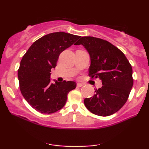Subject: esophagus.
I'll use <instances>...</instances> for the list:
<instances>
[{
    "mask_svg": "<svg viewBox=\"0 0 149 149\" xmlns=\"http://www.w3.org/2000/svg\"><path fill=\"white\" fill-rule=\"evenodd\" d=\"M83 85H84V83H77V86L79 87H82Z\"/></svg>",
    "mask_w": 149,
    "mask_h": 149,
    "instance_id": "obj_1",
    "label": "esophagus"
}]
</instances>
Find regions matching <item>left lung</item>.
<instances>
[{
  "label": "left lung",
  "mask_w": 149,
  "mask_h": 149,
  "mask_svg": "<svg viewBox=\"0 0 149 149\" xmlns=\"http://www.w3.org/2000/svg\"><path fill=\"white\" fill-rule=\"evenodd\" d=\"M75 45H82L91 59L89 76L99 79L102 86L93 96L84 100L85 107L94 115L107 117L115 113L127 102L133 86L132 68L117 47L102 38L83 36Z\"/></svg>",
  "instance_id": "obj_1"
}]
</instances>
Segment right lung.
I'll return each instance as SVG.
<instances>
[{
    "instance_id": "add662e5",
    "label": "right lung",
    "mask_w": 149,
    "mask_h": 149,
    "mask_svg": "<svg viewBox=\"0 0 149 149\" xmlns=\"http://www.w3.org/2000/svg\"><path fill=\"white\" fill-rule=\"evenodd\" d=\"M80 37L64 32L50 33L34 42L24 55L17 72L19 89L27 102L39 113L52 114L62 109L68 93L76 88L74 81L52 83L50 75L60 54Z\"/></svg>"
}]
</instances>
